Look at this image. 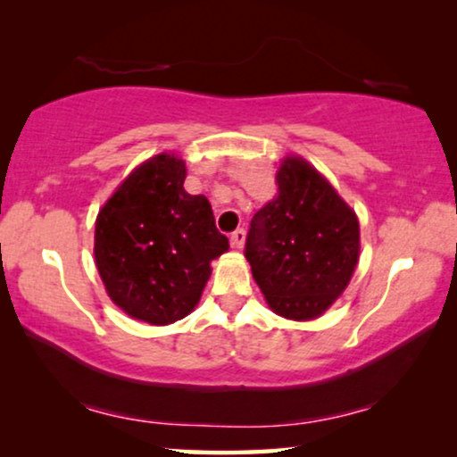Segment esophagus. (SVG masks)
I'll list each match as a JSON object with an SVG mask.
<instances>
[{
  "mask_svg": "<svg viewBox=\"0 0 457 457\" xmlns=\"http://www.w3.org/2000/svg\"><path fill=\"white\" fill-rule=\"evenodd\" d=\"M243 243H245V230H243V228H237L235 233L230 235V245L237 247V249H241V247H243Z\"/></svg>",
  "mask_w": 457,
  "mask_h": 457,
  "instance_id": "esophagus-1",
  "label": "esophagus"
}]
</instances>
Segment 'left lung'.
<instances>
[{"mask_svg":"<svg viewBox=\"0 0 457 457\" xmlns=\"http://www.w3.org/2000/svg\"><path fill=\"white\" fill-rule=\"evenodd\" d=\"M277 185L278 195L249 224L245 258L272 312L289 320H312L333 305L352 278L360 222L303 158H287Z\"/></svg>","mask_w":457,"mask_h":457,"instance_id":"8db88e82","label":"left lung"}]
</instances>
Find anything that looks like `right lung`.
I'll use <instances>...</instances> for the list:
<instances>
[{
	"label": "right lung",
	"mask_w": 457,
	"mask_h": 457,
	"mask_svg": "<svg viewBox=\"0 0 457 457\" xmlns=\"http://www.w3.org/2000/svg\"><path fill=\"white\" fill-rule=\"evenodd\" d=\"M185 162L160 154L137 166L96 220V264L130 318L172 324L195 308L210 262L228 249L204 195L185 191Z\"/></svg>",
	"instance_id": "obj_1"
}]
</instances>
